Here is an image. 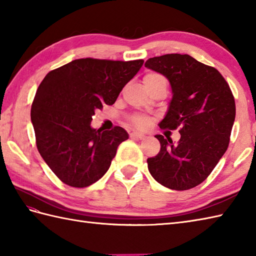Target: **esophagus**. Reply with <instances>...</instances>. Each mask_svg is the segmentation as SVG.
Segmentation results:
<instances>
[{"label":"esophagus","instance_id":"34e87169","mask_svg":"<svg viewBox=\"0 0 256 256\" xmlns=\"http://www.w3.org/2000/svg\"><path fill=\"white\" fill-rule=\"evenodd\" d=\"M130 136H131L132 138L143 140V138H145V135H144V134H142V133H140V132H133V133H131V135H130Z\"/></svg>","mask_w":256,"mask_h":256}]
</instances>
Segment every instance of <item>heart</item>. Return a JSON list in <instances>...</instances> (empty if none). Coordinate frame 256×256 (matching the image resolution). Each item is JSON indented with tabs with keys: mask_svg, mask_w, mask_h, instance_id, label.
<instances>
[{
	"mask_svg": "<svg viewBox=\"0 0 256 256\" xmlns=\"http://www.w3.org/2000/svg\"><path fill=\"white\" fill-rule=\"evenodd\" d=\"M143 81H144L145 86H150V84H158V82H162V81H165V79L160 74L150 72V74H148L145 76ZM134 122H135V124L138 125V126H140V128L145 126L146 123H148V121H146V120L143 118H135Z\"/></svg>",
	"mask_w": 256,
	"mask_h": 256,
	"instance_id": "heart-1",
	"label": "heart"
}]
</instances>
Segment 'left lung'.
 <instances>
[{
    "mask_svg": "<svg viewBox=\"0 0 256 256\" xmlns=\"http://www.w3.org/2000/svg\"><path fill=\"white\" fill-rule=\"evenodd\" d=\"M145 67L166 77L172 88V100L160 128H180L177 143L155 135L160 150L148 160V170L170 189L194 188L226 153L236 118L234 98L218 70L189 55L150 58Z\"/></svg>",
    "mask_w": 256,
    "mask_h": 256,
    "instance_id": "obj_1",
    "label": "left lung"
}]
</instances>
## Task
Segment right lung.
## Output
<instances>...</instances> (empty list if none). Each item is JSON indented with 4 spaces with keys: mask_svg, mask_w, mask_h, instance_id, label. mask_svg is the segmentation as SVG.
<instances>
[{
    "mask_svg": "<svg viewBox=\"0 0 256 256\" xmlns=\"http://www.w3.org/2000/svg\"><path fill=\"white\" fill-rule=\"evenodd\" d=\"M144 60L76 59L48 72L38 86L30 120L42 160L68 186L84 188L104 176L118 146L128 138L123 128L91 126L103 104L111 106Z\"/></svg>",
    "mask_w": 256,
    "mask_h": 256,
    "instance_id": "right-lung-1",
    "label": "right lung"
}]
</instances>
